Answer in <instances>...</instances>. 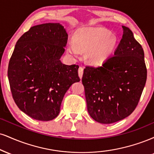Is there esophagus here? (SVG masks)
Returning a JSON list of instances; mask_svg holds the SVG:
<instances>
[{
	"instance_id": "esophagus-1",
	"label": "esophagus",
	"mask_w": 154,
	"mask_h": 154,
	"mask_svg": "<svg viewBox=\"0 0 154 154\" xmlns=\"http://www.w3.org/2000/svg\"><path fill=\"white\" fill-rule=\"evenodd\" d=\"M78 75H79V78L82 79V75H83V68L82 67H79V69H78Z\"/></svg>"
}]
</instances>
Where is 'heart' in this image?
Returning <instances> with one entry per match:
<instances>
[{
    "label": "heart",
    "mask_w": 154,
    "mask_h": 154,
    "mask_svg": "<svg viewBox=\"0 0 154 154\" xmlns=\"http://www.w3.org/2000/svg\"><path fill=\"white\" fill-rule=\"evenodd\" d=\"M74 41L67 44V51L75 56L88 51L87 59L90 64L100 66L110 57L118 44V38L106 28L82 27L76 31Z\"/></svg>",
    "instance_id": "heart-1"
}]
</instances>
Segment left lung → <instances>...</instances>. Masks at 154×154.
I'll return each mask as SVG.
<instances>
[{
    "label": "left lung",
    "instance_id": "1",
    "mask_svg": "<svg viewBox=\"0 0 154 154\" xmlns=\"http://www.w3.org/2000/svg\"><path fill=\"white\" fill-rule=\"evenodd\" d=\"M114 52L103 64L86 66L82 82L88 111L103 124L116 123L135 110L146 85L147 70L141 45L128 27Z\"/></svg>",
    "mask_w": 154,
    "mask_h": 154
}]
</instances>
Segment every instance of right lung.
<instances>
[{
    "mask_svg": "<svg viewBox=\"0 0 154 154\" xmlns=\"http://www.w3.org/2000/svg\"><path fill=\"white\" fill-rule=\"evenodd\" d=\"M67 38L60 23H43L31 27L15 46L8 69L13 98L22 112L35 120L56 118L66 91L80 81L79 66L60 60Z\"/></svg>",
    "mask_w": 154,
    "mask_h": 154,
    "instance_id": "1",
    "label": "right lung"
}]
</instances>
